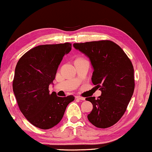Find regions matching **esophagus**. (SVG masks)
<instances>
[{"label": "esophagus", "instance_id": "obj_1", "mask_svg": "<svg viewBox=\"0 0 152 152\" xmlns=\"http://www.w3.org/2000/svg\"><path fill=\"white\" fill-rule=\"evenodd\" d=\"M76 98L78 99H80V100H85V97H80V96H76Z\"/></svg>", "mask_w": 152, "mask_h": 152}]
</instances>
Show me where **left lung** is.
Here are the masks:
<instances>
[{"mask_svg":"<svg viewBox=\"0 0 152 152\" xmlns=\"http://www.w3.org/2000/svg\"><path fill=\"white\" fill-rule=\"evenodd\" d=\"M74 47L89 57L94 69L92 82L102 91L97 99L86 98L93 105L88 120L97 128L111 127L126 112L133 94L131 61L120 46L108 40L74 43Z\"/></svg>","mask_w":152,"mask_h":152,"instance_id":"left-lung-1","label":"left lung"}]
</instances>
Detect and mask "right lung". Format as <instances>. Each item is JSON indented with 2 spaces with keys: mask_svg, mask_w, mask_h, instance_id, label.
Segmentation results:
<instances>
[{
  "mask_svg": "<svg viewBox=\"0 0 152 152\" xmlns=\"http://www.w3.org/2000/svg\"><path fill=\"white\" fill-rule=\"evenodd\" d=\"M72 43L36 46L26 52L15 67L12 89L21 112L32 125L46 130L60 122L73 95L60 97L50 93L49 85L55 78L63 57Z\"/></svg>",
  "mask_w": 152,
  "mask_h": 152,
  "instance_id": "add662e5",
  "label": "right lung"
}]
</instances>
